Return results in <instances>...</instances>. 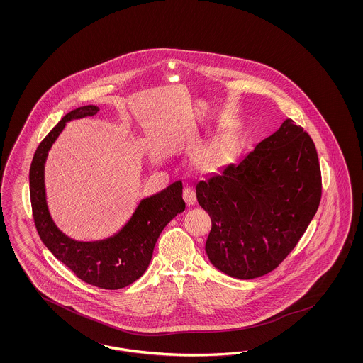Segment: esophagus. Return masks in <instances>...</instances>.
<instances>
[{"label": "esophagus", "mask_w": 363, "mask_h": 363, "mask_svg": "<svg viewBox=\"0 0 363 363\" xmlns=\"http://www.w3.org/2000/svg\"><path fill=\"white\" fill-rule=\"evenodd\" d=\"M184 199L187 205H194L197 201V196H196V190L191 186H186L184 189Z\"/></svg>", "instance_id": "esophagus-1"}]
</instances>
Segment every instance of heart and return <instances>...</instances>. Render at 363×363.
Instances as JSON below:
<instances>
[{"label":"heart","instance_id":"obj_1","mask_svg":"<svg viewBox=\"0 0 363 363\" xmlns=\"http://www.w3.org/2000/svg\"><path fill=\"white\" fill-rule=\"evenodd\" d=\"M228 150H229V145H226V143H222L220 147H218V149H216L214 152H210V153L203 154V157H202V162H203V165H214V164L218 161V158L223 157L225 154L228 153Z\"/></svg>","mask_w":363,"mask_h":363}]
</instances>
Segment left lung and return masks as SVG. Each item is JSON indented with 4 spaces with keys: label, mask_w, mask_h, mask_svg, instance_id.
I'll use <instances>...</instances> for the list:
<instances>
[{
    "label": "left lung",
    "mask_w": 363,
    "mask_h": 363,
    "mask_svg": "<svg viewBox=\"0 0 363 363\" xmlns=\"http://www.w3.org/2000/svg\"><path fill=\"white\" fill-rule=\"evenodd\" d=\"M209 213L210 262L225 274L253 279L270 273L297 246L318 210V154L302 126L287 118L240 164L196 186Z\"/></svg>",
    "instance_id": "obj_1"
}]
</instances>
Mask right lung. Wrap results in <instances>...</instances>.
I'll return each mask as SVG.
<instances>
[{
  "mask_svg": "<svg viewBox=\"0 0 363 363\" xmlns=\"http://www.w3.org/2000/svg\"><path fill=\"white\" fill-rule=\"evenodd\" d=\"M99 110L91 105L72 110L38 145L29 172L30 202L37 233L55 258L89 285L117 290L130 285L145 273L160 234L178 213L185 210V201L182 198V182L177 181L162 191L141 201L126 226L105 241H73L57 229L45 198L46 155L66 122L93 116Z\"/></svg>",
  "mask_w": 363,
  "mask_h": 363,
  "instance_id": "right-lung-1",
  "label": "right lung"
}]
</instances>
